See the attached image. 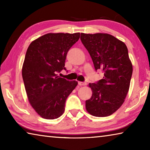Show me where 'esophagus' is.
Listing matches in <instances>:
<instances>
[{
  "label": "esophagus",
  "mask_w": 150,
  "mask_h": 150,
  "mask_svg": "<svg viewBox=\"0 0 150 150\" xmlns=\"http://www.w3.org/2000/svg\"><path fill=\"white\" fill-rule=\"evenodd\" d=\"M78 84L80 86H85V85H86V83H85V82H81V81H79Z\"/></svg>",
  "instance_id": "obj_1"
}]
</instances>
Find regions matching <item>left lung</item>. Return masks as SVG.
<instances>
[{"mask_svg": "<svg viewBox=\"0 0 150 150\" xmlns=\"http://www.w3.org/2000/svg\"><path fill=\"white\" fill-rule=\"evenodd\" d=\"M81 40L92 58L95 70L102 69L103 79L89 83L92 90L85 107L90 115H112L124 102L130 88L132 64L123 42L108 34H81Z\"/></svg>", "mask_w": 150, "mask_h": 150, "instance_id": "8db88e82", "label": "left lung"}]
</instances>
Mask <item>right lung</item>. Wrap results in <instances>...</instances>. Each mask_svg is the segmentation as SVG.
I'll use <instances>...</instances> for the list:
<instances>
[{
	"label": "right lung",
	"instance_id": "1",
	"mask_svg": "<svg viewBox=\"0 0 150 150\" xmlns=\"http://www.w3.org/2000/svg\"><path fill=\"white\" fill-rule=\"evenodd\" d=\"M80 38V33H49L33 41L25 55L22 74L29 103L45 119L59 118L65 101L78 83L57 75L66 70L68 51Z\"/></svg>",
	"mask_w": 150,
	"mask_h": 150
}]
</instances>
